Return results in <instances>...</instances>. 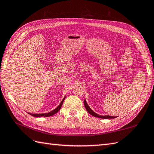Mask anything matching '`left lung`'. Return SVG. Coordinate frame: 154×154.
<instances>
[{
	"mask_svg": "<svg viewBox=\"0 0 154 154\" xmlns=\"http://www.w3.org/2000/svg\"><path fill=\"white\" fill-rule=\"evenodd\" d=\"M84 104H85V109L87 110V112H89L91 115L93 116H95L97 118H100V119H114V118H116V116H109V115H106V116H100L99 115V114H97L96 112H94V111H93L91 110V108L88 105L86 100H84Z\"/></svg>",
	"mask_w": 154,
	"mask_h": 154,
	"instance_id": "8db88e82",
	"label": "left lung"
}]
</instances>
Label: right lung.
Listing matches in <instances>:
<instances>
[{"mask_svg": "<svg viewBox=\"0 0 154 154\" xmlns=\"http://www.w3.org/2000/svg\"><path fill=\"white\" fill-rule=\"evenodd\" d=\"M65 99V97L63 98V100H61V103L60 104V105H59L57 108H55V109L53 110H51V112H48V113H43V114H32V113H29L30 114V115L33 116H35V117H42V116H44V117H48V116H53L54 114H55V113H57L59 110H60L61 107L62 106V104L63 103V101Z\"/></svg>", "mask_w": 154, "mask_h": 154, "instance_id": "right-lung-1", "label": "right lung"}]
</instances>
